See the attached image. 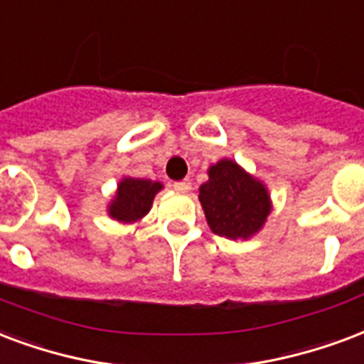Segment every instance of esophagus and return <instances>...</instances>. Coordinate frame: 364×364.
I'll list each match as a JSON object with an SVG mask.
<instances>
[{
	"instance_id": "esophagus-1",
	"label": "esophagus",
	"mask_w": 364,
	"mask_h": 364,
	"mask_svg": "<svg viewBox=\"0 0 364 364\" xmlns=\"http://www.w3.org/2000/svg\"><path fill=\"white\" fill-rule=\"evenodd\" d=\"M177 193H189L191 191V181L189 179H183V181H175L173 185H171Z\"/></svg>"
}]
</instances>
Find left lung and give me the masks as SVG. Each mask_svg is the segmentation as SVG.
<instances>
[{
  "mask_svg": "<svg viewBox=\"0 0 364 364\" xmlns=\"http://www.w3.org/2000/svg\"><path fill=\"white\" fill-rule=\"evenodd\" d=\"M198 200L210 230L228 239H249L258 233L272 210L264 183L228 158L208 169V181L200 185Z\"/></svg>",
  "mask_w": 364,
  "mask_h": 364,
  "instance_id": "1",
  "label": "left lung"
}]
</instances>
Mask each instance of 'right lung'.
<instances>
[{"instance_id":"1","label":"right lung","mask_w":364,"mask_h":364,"mask_svg":"<svg viewBox=\"0 0 364 364\" xmlns=\"http://www.w3.org/2000/svg\"><path fill=\"white\" fill-rule=\"evenodd\" d=\"M161 189L164 185L158 181L123 177L117 185L114 200L107 206V214L121 223L139 222L150 212L152 200Z\"/></svg>"}]
</instances>
